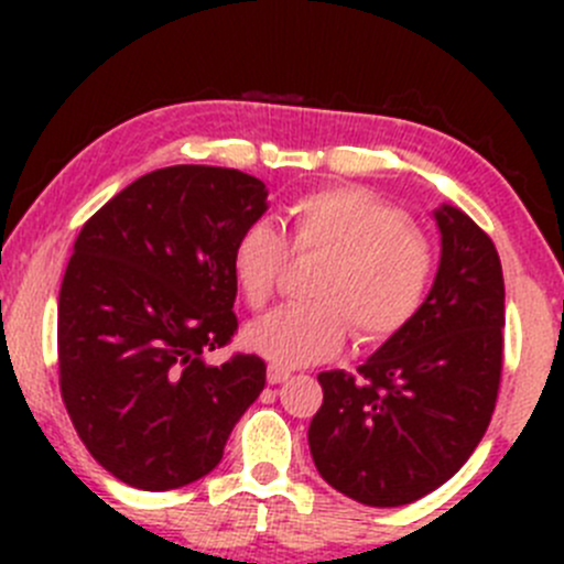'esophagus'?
Here are the masks:
<instances>
[{
	"label": "esophagus",
	"instance_id": "esophagus-1",
	"mask_svg": "<svg viewBox=\"0 0 564 564\" xmlns=\"http://www.w3.org/2000/svg\"><path fill=\"white\" fill-rule=\"evenodd\" d=\"M289 377H292V371H289V368H281V366H270V368H267V382H270V384L286 382Z\"/></svg>",
	"mask_w": 564,
	"mask_h": 564
}]
</instances>
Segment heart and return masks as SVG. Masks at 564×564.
<instances>
[{"mask_svg":"<svg viewBox=\"0 0 564 564\" xmlns=\"http://www.w3.org/2000/svg\"><path fill=\"white\" fill-rule=\"evenodd\" d=\"M289 248L322 259L311 278L314 303L283 305L246 340L275 366H308L338 355L349 333L373 346L401 333L423 305L434 275L429 242L401 209L360 187H324L286 209ZM286 242L264 220L246 226L231 250V270L253 311L264 308L286 270Z\"/></svg>","mask_w":564,"mask_h":564,"instance_id":"heart-1","label":"heart"}]
</instances>
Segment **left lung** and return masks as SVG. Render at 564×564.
I'll use <instances>...</instances> for the list:
<instances>
[{"mask_svg":"<svg viewBox=\"0 0 564 564\" xmlns=\"http://www.w3.org/2000/svg\"><path fill=\"white\" fill-rule=\"evenodd\" d=\"M440 270L412 322L357 373L324 371L308 429L318 475L368 508L440 488L475 453L502 379L505 281L491 237L458 207L434 209Z\"/></svg>","mask_w":564,"mask_h":564,"instance_id":"1","label":"left lung"}]
</instances>
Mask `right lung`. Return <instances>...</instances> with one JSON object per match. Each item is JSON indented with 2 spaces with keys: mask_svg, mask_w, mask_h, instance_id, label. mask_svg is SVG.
I'll use <instances>...</instances> for the list:
<instances>
[{
  "mask_svg": "<svg viewBox=\"0 0 564 564\" xmlns=\"http://www.w3.org/2000/svg\"><path fill=\"white\" fill-rule=\"evenodd\" d=\"M264 213L256 176L169 166L84 224L59 289V390L117 480L169 491L209 475L264 390L261 357L207 362L237 333L231 250Z\"/></svg>",
  "mask_w": 564,
  "mask_h": 564,
  "instance_id": "obj_1",
  "label": "right lung"
}]
</instances>
